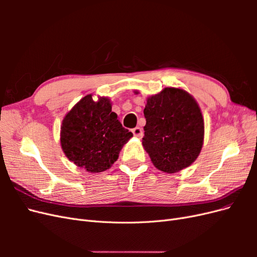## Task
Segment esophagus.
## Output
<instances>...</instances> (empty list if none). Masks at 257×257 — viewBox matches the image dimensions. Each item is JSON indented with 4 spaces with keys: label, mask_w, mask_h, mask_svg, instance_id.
Here are the masks:
<instances>
[{
    "label": "esophagus",
    "mask_w": 257,
    "mask_h": 257,
    "mask_svg": "<svg viewBox=\"0 0 257 257\" xmlns=\"http://www.w3.org/2000/svg\"><path fill=\"white\" fill-rule=\"evenodd\" d=\"M132 133L134 134V136L135 137H137V138H142L143 137V135H144V133H143V130L141 128V127H134L133 130H132Z\"/></svg>",
    "instance_id": "obj_1"
}]
</instances>
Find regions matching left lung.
I'll list each match as a JSON object with an SVG mask.
<instances>
[{"instance_id": "obj_1", "label": "left lung", "mask_w": 257, "mask_h": 257, "mask_svg": "<svg viewBox=\"0 0 257 257\" xmlns=\"http://www.w3.org/2000/svg\"><path fill=\"white\" fill-rule=\"evenodd\" d=\"M143 146L153 165L174 174L190 166L201 150L204 119L188 92L165 88L147 99Z\"/></svg>"}]
</instances>
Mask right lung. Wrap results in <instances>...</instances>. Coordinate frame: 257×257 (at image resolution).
Instances as JSON below:
<instances>
[{
    "label": "right lung",
    "instance_id": "obj_1",
    "mask_svg": "<svg viewBox=\"0 0 257 257\" xmlns=\"http://www.w3.org/2000/svg\"><path fill=\"white\" fill-rule=\"evenodd\" d=\"M132 132L124 128L111 111L110 100L89 94L81 98L62 122L61 146L69 161L90 173L110 168Z\"/></svg>",
    "mask_w": 257,
    "mask_h": 257
}]
</instances>
